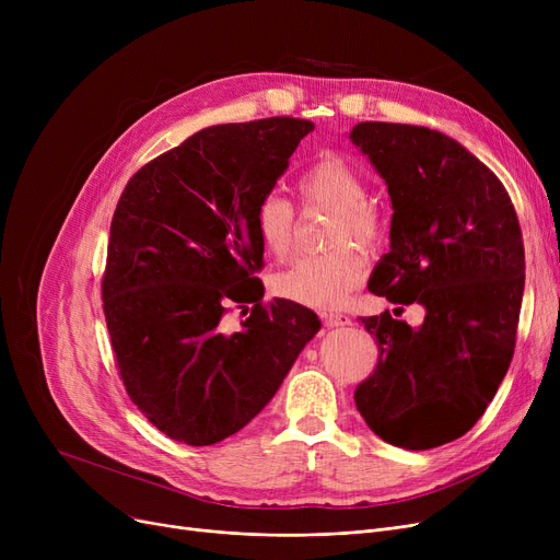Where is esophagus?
I'll use <instances>...</instances> for the list:
<instances>
[{"label": "esophagus", "instance_id": "obj_1", "mask_svg": "<svg viewBox=\"0 0 560 560\" xmlns=\"http://www.w3.org/2000/svg\"><path fill=\"white\" fill-rule=\"evenodd\" d=\"M325 322L327 327H347L351 325V317L345 313H325Z\"/></svg>", "mask_w": 560, "mask_h": 560}]
</instances>
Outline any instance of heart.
I'll return each instance as SVG.
<instances>
[{
  "mask_svg": "<svg viewBox=\"0 0 560 560\" xmlns=\"http://www.w3.org/2000/svg\"><path fill=\"white\" fill-rule=\"evenodd\" d=\"M304 209H327L331 222L327 245L334 249L300 258L281 272L275 290L281 298L313 308H338L368 277V256L354 243L372 249L386 238V220L365 199L368 186L361 172L342 156H319L298 182ZM256 238L277 260H285L295 247L298 213L279 195H265L254 213Z\"/></svg>",
  "mask_w": 560,
  "mask_h": 560,
  "instance_id": "b5f03b06",
  "label": "heart"
}]
</instances>
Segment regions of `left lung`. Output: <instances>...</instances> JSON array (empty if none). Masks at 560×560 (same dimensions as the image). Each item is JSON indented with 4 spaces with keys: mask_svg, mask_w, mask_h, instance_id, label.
I'll list each match as a JSON object with an SVG mask.
<instances>
[{
    "mask_svg": "<svg viewBox=\"0 0 560 560\" xmlns=\"http://www.w3.org/2000/svg\"><path fill=\"white\" fill-rule=\"evenodd\" d=\"M388 184L390 252L370 292L422 304L420 329L386 311L361 317L378 361L354 401L368 427L404 450H431L477 424L509 372L524 292L513 201L454 138L413 125L361 122L349 133Z\"/></svg>",
    "mask_w": 560,
    "mask_h": 560,
    "instance_id": "1",
    "label": "left lung"
}]
</instances>
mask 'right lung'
<instances>
[{
	"label": "right lung",
	"mask_w": 560,
	"mask_h": 560,
	"mask_svg": "<svg viewBox=\"0 0 560 560\" xmlns=\"http://www.w3.org/2000/svg\"><path fill=\"white\" fill-rule=\"evenodd\" d=\"M315 125H218L142 165L110 220L102 300L117 370L140 413L176 443L215 445L265 408L319 331L290 300L262 302L258 201ZM231 305L248 317L229 332Z\"/></svg>",
	"instance_id": "right-lung-1"
}]
</instances>
